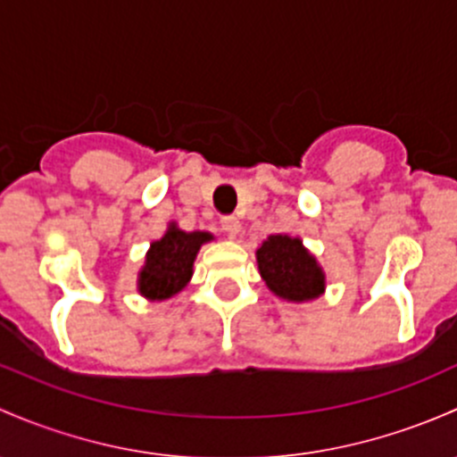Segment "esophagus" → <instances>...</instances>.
<instances>
[{"label":"esophagus","mask_w":457,"mask_h":457,"mask_svg":"<svg viewBox=\"0 0 457 457\" xmlns=\"http://www.w3.org/2000/svg\"><path fill=\"white\" fill-rule=\"evenodd\" d=\"M222 230L227 235H230V237H233V235H237L239 233V228H242V224H239V220L235 218V215H227V218H222Z\"/></svg>","instance_id":"obj_1"}]
</instances>
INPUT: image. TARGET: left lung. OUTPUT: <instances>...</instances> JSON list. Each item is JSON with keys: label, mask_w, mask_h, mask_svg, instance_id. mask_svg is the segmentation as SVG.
I'll use <instances>...</instances> for the list:
<instances>
[{"label": "left lung", "mask_w": 457, "mask_h": 457, "mask_svg": "<svg viewBox=\"0 0 457 457\" xmlns=\"http://www.w3.org/2000/svg\"><path fill=\"white\" fill-rule=\"evenodd\" d=\"M257 263L268 288L288 301L314 299L326 288L317 260L297 237L270 235L257 251Z\"/></svg>", "instance_id": "1"}]
</instances>
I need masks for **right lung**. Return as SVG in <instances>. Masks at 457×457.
Returning a JSON list of instances; mask_svg holds the SVG:
<instances>
[{
	"label": "right lung",
	"mask_w": 457,
	"mask_h": 457,
	"mask_svg": "<svg viewBox=\"0 0 457 457\" xmlns=\"http://www.w3.org/2000/svg\"><path fill=\"white\" fill-rule=\"evenodd\" d=\"M209 239H213V235L200 233V230L185 233L176 228V224H171L164 237L154 242L152 251L147 253L138 279L140 295L162 301L180 293L191 279L197 251Z\"/></svg>",
	"instance_id": "right-lung-1"
}]
</instances>
